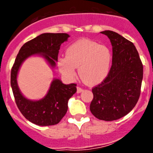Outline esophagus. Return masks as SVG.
I'll return each instance as SVG.
<instances>
[{"instance_id": "1", "label": "esophagus", "mask_w": 153, "mask_h": 153, "mask_svg": "<svg viewBox=\"0 0 153 153\" xmlns=\"http://www.w3.org/2000/svg\"><path fill=\"white\" fill-rule=\"evenodd\" d=\"M83 91V90L81 88V87H77V91H76V93H82Z\"/></svg>"}]
</instances>
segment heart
<instances>
[{
  "label": "heart",
  "mask_w": 153,
  "mask_h": 153,
  "mask_svg": "<svg viewBox=\"0 0 153 153\" xmlns=\"http://www.w3.org/2000/svg\"><path fill=\"white\" fill-rule=\"evenodd\" d=\"M112 53L105 45L83 39L74 42L66 50V56H59L57 67L67 79H74L76 67L84 82L90 85L100 83L108 76L111 69Z\"/></svg>",
  "instance_id": "b5f03b06"
}]
</instances>
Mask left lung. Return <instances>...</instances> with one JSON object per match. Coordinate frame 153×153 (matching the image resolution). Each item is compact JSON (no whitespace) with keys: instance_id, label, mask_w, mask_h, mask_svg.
<instances>
[{"instance_id":"1","label":"left lung","mask_w":153,"mask_h":153,"mask_svg":"<svg viewBox=\"0 0 153 153\" xmlns=\"http://www.w3.org/2000/svg\"><path fill=\"white\" fill-rule=\"evenodd\" d=\"M101 33L111 42L113 61L107 77L92 89L93 99L90 109L99 120L113 121L128 114L137 103L143 67L132 42L114 31L104 30Z\"/></svg>"}]
</instances>
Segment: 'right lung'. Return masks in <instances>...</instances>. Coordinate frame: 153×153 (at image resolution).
Wrapping results in <instances>:
<instances>
[{
    "instance_id": "obj_1",
    "label": "right lung",
    "mask_w": 153,
    "mask_h": 153,
    "mask_svg": "<svg viewBox=\"0 0 153 153\" xmlns=\"http://www.w3.org/2000/svg\"><path fill=\"white\" fill-rule=\"evenodd\" d=\"M67 33H45L27 42L21 47L10 74V85L17 107L25 118L38 126L56 125L62 120L68 109V101L76 92V84H64L60 79L54 78L48 92L38 100L24 97L17 83V75L21 65L33 56L43 57L52 69L56 67L60 46L67 41Z\"/></svg>"
}]
</instances>
